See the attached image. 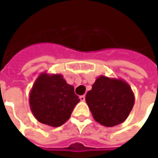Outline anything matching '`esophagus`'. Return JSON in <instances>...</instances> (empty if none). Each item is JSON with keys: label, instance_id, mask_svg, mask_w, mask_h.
<instances>
[{"label": "esophagus", "instance_id": "1", "mask_svg": "<svg viewBox=\"0 0 158 158\" xmlns=\"http://www.w3.org/2000/svg\"><path fill=\"white\" fill-rule=\"evenodd\" d=\"M79 98H80V101L81 102L85 101V96H84V95H82V96L79 97Z\"/></svg>", "mask_w": 158, "mask_h": 158}]
</instances>
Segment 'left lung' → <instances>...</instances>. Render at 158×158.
<instances>
[{"label":"left lung","instance_id":"1","mask_svg":"<svg viewBox=\"0 0 158 158\" xmlns=\"http://www.w3.org/2000/svg\"><path fill=\"white\" fill-rule=\"evenodd\" d=\"M85 99L94 120L106 127L124 122L135 105V94L127 82L105 75L97 78Z\"/></svg>","mask_w":158,"mask_h":158}]
</instances>
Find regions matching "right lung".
I'll return each mask as SVG.
<instances>
[{"mask_svg": "<svg viewBox=\"0 0 158 158\" xmlns=\"http://www.w3.org/2000/svg\"><path fill=\"white\" fill-rule=\"evenodd\" d=\"M28 101L33 116L39 122L59 127L69 120L80 99L62 74L43 72L34 82Z\"/></svg>", "mask_w": 158, "mask_h": 158, "instance_id": "1", "label": "right lung"}]
</instances>
